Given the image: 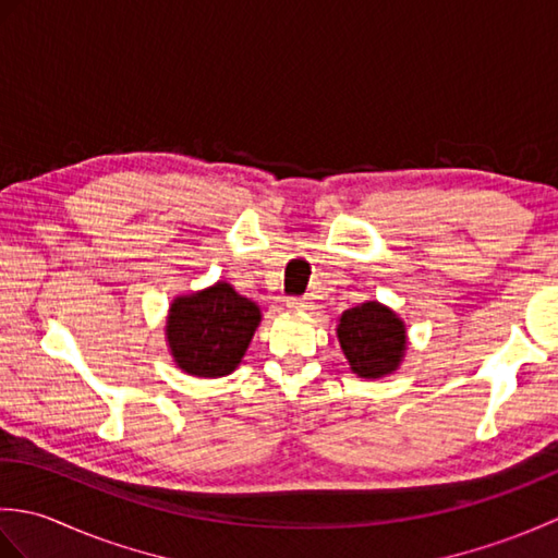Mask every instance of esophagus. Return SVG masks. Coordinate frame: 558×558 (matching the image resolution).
<instances>
[{
    "label": "esophagus",
    "instance_id": "esophagus-1",
    "mask_svg": "<svg viewBox=\"0 0 558 558\" xmlns=\"http://www.w3.org/2000/svg\"><path fill=\"white\" fill-rule=\"evenodd\" d=\"M288 310L290 312H310L312 310V302L306 298H290L288 300Z\"/></svg>",
    "mask_w": 558,
    "mask_h": 558
}]
</instances>
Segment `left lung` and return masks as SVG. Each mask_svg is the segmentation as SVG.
Wrapping results in <instances>:
<instances>
[{
	"label": "left lung",
	"mask_w": 558,
	"mask_h": 558,
	"mask_svg": "<svg viewBox=\"0 0 558 558\" xmlns=\"http://www.w3.org/2000/svg\"><path fill=\"white\" fill-rule=\"evenodd\" d=\"M338 340L350 369L362 378L393 374L408 350L405 324L381 302H364L342 312Z\"/></svg>",
	"instance_id": "8db88e82"
}]
</instances>
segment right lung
Masks as SVG:
<instances>
[{
    "mask_svg": "<svg viewBox=\"0 0 558 558\" xmlns=\"http://www.w3.org/2000/svg\"><path fill=\"white\" fill-rule=\"evenodd\" d=\"M260 322L256 302L236 294L230 282L182 294L170 304L168 345L184 374L228 376L242 362Z\"/></svg>",
    "mask_w": 558,
    "mask_h": 558,
    "instance_id": "1",
    "label": "right lung"
}]
</instances>
